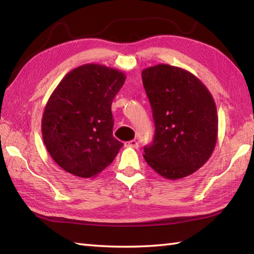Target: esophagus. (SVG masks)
Returning a JSON list of instances; mask_svg holds the SVG:
<instances>
[{"instance_id": "1", "label": "esophagus", "mask_w": 254, "mask_h": 254, "mask_svg": "<svg viewBox=\"0 0 254 254\" xmlns=\"http://www.w3.org/2000/svg\"><path fill=\"white\" fill-rule=\"evenodd\" d=\"M124 146L126 147H132V148H137L138 147V143L135 139H132V141H128L124 143Z\"/></svg>"}]
</instances>
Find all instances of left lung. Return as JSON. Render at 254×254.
Here are the masks:
<instances>
[{"label": "left lung", "mask_w": 254, "mask_h": 254, "mask_svg": "<svg viewBox=\"0 0 254 254\" xmlns=\"http://www.w3.org/2000/svg\"><path fill=\"white\" fill-rule=\"evenodd\" d=\"M142 79L155 121L145 161L169 180L194 174L216 146L218 117L212 94L195 75L169 64L144 68Z\"/></svg>", "instance_id": "8db88e82"}]
</instances>
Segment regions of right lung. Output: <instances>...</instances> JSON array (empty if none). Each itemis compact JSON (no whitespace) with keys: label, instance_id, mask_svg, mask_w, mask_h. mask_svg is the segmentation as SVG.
Segmentation results:
<instances>
[{"label":"right lung","instance_id":"right-lung-1","mask_svg":"<svg viewBox=\"0 0 254 254\" xmlns=\"http://www.w3.org/2000/svg\"><path fill=\"white\" fill-rule=\"evenodd\" d=\"M126 74L88 63L68 72L48 99L41 120L46 148L63 170L80 178L99 175L123 146L112 135L111 105Z\"/></svg>","mask_w":254,"mask_h":254}]
</instances>
